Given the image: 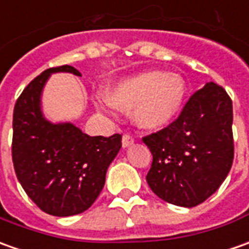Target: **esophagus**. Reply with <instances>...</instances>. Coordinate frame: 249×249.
I'll list each match as a JSON object with an SVG mask.
<instances>
[{
    "mask_svg": "<svg viewBox=\"0 0 249 249\" xmlns=\"http://www.w3.org/2000/svg\"><path fill=\"white\" fill-rule=\"evenodd\" d=\"M133 142H135V140H133V138H132L129 133H125L124 136H123V147H124V148L132 146Z\"/></svg>",
    "mask_w": 249,
    "mask_h": 249,
    "instance_id": "esophagus-1",
    "label": "esophagus"
}]
</instances>
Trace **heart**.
Segmentation results:
<instances>
[{
  "label": "heart",
  "instance_id": "b5f03b06",
  "mask_svg": "<svg viewBox=\"0 0 249 249\" xmlns=\"http://www.w3.org/2000/svg\"><path fill=\"white\" fill-rule=\"evenodd\" d=\"M105 98L113 107L133 110L132 117L138 126L157 131L172 124L181 113L187 83L177 73L147 71L109 86Z\"/></svg>",
  "mask_w": 249,
  "mask_h": 249
}]
</instances>
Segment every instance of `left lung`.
Segmentation results:
<instances>
[{"label":"left lung","mask_w":249,"mask_h":249,"mask_svg":"<svg viewBox=\"0 0 249 249\" xmlns=\"http://www.w3.org/2000/svg\"><path fill=\"white\" fill-rule=\"evenodd\" d=\"M233 106L221 86L206 83L180 116L143 138L153 154L146 180L162 200L195 207L217 191L234 157Z\"/></svg>","instance_id":"1"}]
</instances>
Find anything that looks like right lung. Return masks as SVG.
Masks as SVG:
<instances>
[{
    "label": "right lung",
    "instance_id": "obj_1",
    "mask_svg": "<svg viewBox=\"0 0 249 249\" xmlns=\"http://www.w3.org/2000/svg\"><path fill=\"white\" fill-rule=\"evenodd\" d=\"M80 76L71 65L50 68L32 80L13 110L12 160L18 180L42 211L69 217L92 206L121 148V135L89 136L71 123L43 117L40 96L52 73Z\"/></svg>",
    "mask_w": 249,
    "mask_h": 249
}]
</instances>
